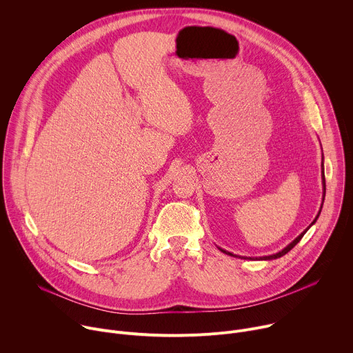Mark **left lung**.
Here are the masks:
<instances>
[{
	"label": "left lung",
	"mask_w": 353,
	"mask_h": 353,
	"mask_svg": "<svg viewBox=\"0 0 353 353\" xmlns=\"http://www.w3.org/2000/svg\"><path fill=\"white\" fill-rule=\"evenodd\" d=\"M323 188H324V195H323V203H324V196H325V177H324V165H323ZM321 208H323V204H321ZM321 208H320V212H321ZM320 212H319V215H320ZM319 215L316 216V219L312 222V225H314L316 223V221H317V218H319ZM310 225V226H312ZM310 226L306 229V230H303V232H301L290 244H288L283 250H281V251H278V253L276 254H271V256H264V257H257V260H275V259H279V257H282V256H285L286 253H289V251L301 240V237H303L305 236V233L310 229ZM221 251H222V253H225V254H229V256H234V254H232V253H229V251H226V250H223V248H219ZM236 257V256H234Z\"/></svg>",
	"instance_id": "obj_1"
}]
</instances>
